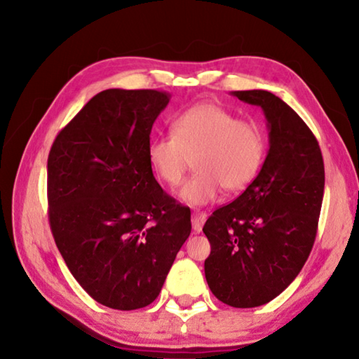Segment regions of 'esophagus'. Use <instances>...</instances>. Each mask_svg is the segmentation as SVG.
Segmentation results:
<instances>
[{
    "instance_id": "1",
    "label": "esophagus",
    "mask_w": 359,
    "mask_h": 359,
    "mask_svg": "<svg viewBox=\"0 0 359 359\" xmlns=\"http://www.w3.org/2000/svg\"><path fill=\"white\" fill-rule=\"evenodd\" d=\"M205 218H208V215H205L204 212H194V214L191 215V223H193L194 233H201Z\"/></svg>"
}]
</instances>
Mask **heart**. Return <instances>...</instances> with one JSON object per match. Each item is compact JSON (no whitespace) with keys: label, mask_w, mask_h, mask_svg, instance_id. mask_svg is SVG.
<instances>
[{"label":"heart","mask_w":359,"mask_h":359,"mask_svg":"<svg viewBox=\"0 0 359 359\" xmlns=\"http://www.w3.org/2000/svg\"><path fill=\"white\" fill-rule=\"evenodd\" d=\"M266 154L264 135L253 121L215 102L185 109L171 121V136L154 137L147 145L151 171L168 185H177L190 158L194 171L177 196L190 205L214 201L222 187L238 191L257 177Z\"/></svg>","instance_id":"1"}]
</instances>
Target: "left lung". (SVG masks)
I'll use <instances>...</instances> for the list:
<instances>
[{
    "mask_svg": "<svg viewBox=\"0 0 359 359\" xmlns=\"http://www.w3.org/2000/svg\"><path fill=\"white\" fill-rule=\"evenodd\" d=\"M233 95L263 109L269 151L245 191L205 222L210 255L204 272L218 301L248 309L280 294L311 255L325 165L317 137L287 102L266 90Z\"/></svg>",
    "mask_w": 359,
    "mask_h": 359,
    "instance_id": "left-lung-1",
    "label": "left lung"
}]
</instances>
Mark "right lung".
<instances>
[{"label": "right lung", "mask_w": 359, "mask_h": 359, "mask_svg": "<svg viewBox=\"0 0 359 359\" xmlns=\"http://www.w3.org/2000/svg\"><path fill=\"white\" fill-rule=\"evenodd\" d=\"M171 95H95L52 144L48 223L66 266L102 306L136 311L160 294L191 233L190 209L155 180L150 131Z\"/></svg>", "instance_id": "obj_1"}]
</instances>
